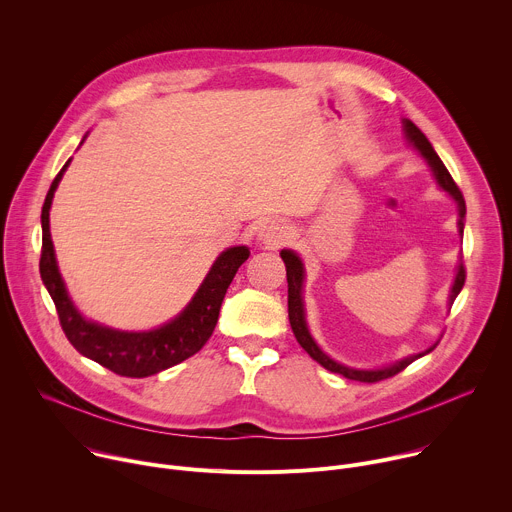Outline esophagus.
<instances>
[{"mask_svg":"<svg viewBox=\"0 0 512 512\" xmlns=\"http://www.w3.org/2000/svg\"><path fill=\"white\" fill-rule=\"evenodd\" d=\"M257 239L265 247L277 249L279 245H283L289 239V227L281 221H265L257 231Z\"/></svg>","mask_w":512,"mask_h":512,"instance_id":"34e87169","label":"esophagus"}]
</instances>
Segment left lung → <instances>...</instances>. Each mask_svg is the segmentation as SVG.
<instances>
[{
    "label": "left lung",
    "instance_id": "1",
    "mask_svg": "<svg viewBox=\"0 0 512 512\" xmlns=\"http://www.w3.org/2000/svg\"><path fill=\"white\" fill-rule=\"evenodd\" d=\"M403 135L407 139L409 145H413V150H417L427 168L431 170V176L435 180V184L440 186L458 206V233L460 237L464 235V218H466V202H464V196L460 192V188L456 186L454 178L450 176L448 168L444 166V162L440 160V156L435 154V150L431 148L429 139L421 133V129L409 121V119H403ZM281 259L285 263V271H287V314H289V324H291V330H294L296 334V340L300 342V346L318 362L322 364V367L330 373H338L350 381H360V383H377V381H383V379H389L397 373H401L405 367H409V364L425 354H429L435 346L431 344L429 348H425L423 352H417V354H411V356H405L393 364H387V367L383 369H352V367H346V364L334 360L332 356H328L320 344L314 340L310 328H308V322H306V306H304V281H306V267H304V261L302 257L291 251V249H281ZM464 281H466V271H464V263H462V257H460V263L456 267V277H454V283H452V289H450V298H448V304L452 306L454 300L458 298V294L464 287Z\"/></svg>",
    "mask_w": 512,
    "mask_h": 512
}]
</instances>
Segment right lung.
Instances as JSON below:
<instances>
[{
	"mask_svg": "<svg viewBox=\"0 0 512 512\" xmlns=\"http://www.w3.org/2000/svg\"><path fill=\"white\" fill-rule=\"evenodd\" d=\"M87 135L89 133H85L83 141L87 139ZM70 160L62 166V170L50 184V190L42 206L40 277L56 306L60 326L68 342L83 356L99 362L101 367L121 377L143 379L162 373L174 367V364L190 358L206 344L216 326L218 312H221V304L225 300L227 289L239 267L249 259L251 251L245 245L225 249L214 259L212 267L208 269L206 277L202 279L200 287L196 289V294L186 304V308L158 328L139 332L117 330L85 318L68 296L50 235L52 198Z\"/></svg>",
	"mask_w": 512,
	"mask_h": 512,
	"instance_id": "add662e5",
	"label": "right lung"
}]
</instances>
